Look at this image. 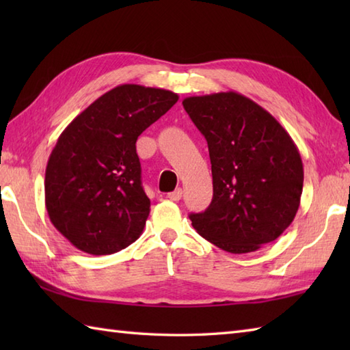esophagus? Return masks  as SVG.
Wrapping results in <instances>:
<instances>
[{"instance_id":"34e87169","label":"esophagus","mask_w":350,"mask_h":350,"mask_svg":"<svg viewBox=\"0 0 350 350\" xmlns=\"http://www.w3.org/2000/svg\"><path fill=\"white\" fill-rule=\"evenodd\" d=\"M170 200H173V202H179V200L182 198V189L180 188H177L176 191H173V192H170V194L167 196Z\"/></svg>"}]
</instances>
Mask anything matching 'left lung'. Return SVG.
<instances>
[{"instance_id":"8db88e82","label":"left lung","mask_w":350,"mask_h":350,"mask_svg":"<svg viewBox=\"0 0 350 350\" xmlns=\"http://www.w3.org/2000/svg\"><path fill=\"white\" fill-rule=\"evenodd\" d=\"M203 133L212 163L213 198L192 226L206 241L245 254L277 239L298 212L304 167L277 118L236 92L183 99Z\"/></svg>"}]
</instances>
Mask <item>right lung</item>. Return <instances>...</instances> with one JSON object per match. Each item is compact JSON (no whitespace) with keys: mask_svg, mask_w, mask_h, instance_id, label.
Masks as SVG:
<instances>
[{"mask_svg":"<svg viewBox=\"0 0 350 350\" xmlns=\"http://www.w3.org/2000/svg\"><path fill=\"white\" fill-rule=\"evenodd\" d=\"M177 100L163 88L117 85L58 137L44 173V204L73 247L107 256L143 233L150 200L141 185L135 143Z\"/></svg>","mask_w":350,"mask_h":350,"instance_id":"add662e5","label":"right lung"}]
</instances>
